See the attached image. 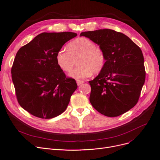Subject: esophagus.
Here are the masks:
<instances>
[{"instance_id":"obj_1","label":"esophagus","mask_w":160,"mask_h":160,"mask_svg":"<svg viewBox=\"0 0 160 160\" xmlns=\"http://www.w3.org/2000/svg\"><path fill=\"white\" fill-rule=\"evenodd\" d=\"M77 85L78 86H80L81 84L83 83V81L82 80H77Z\"/></svg>"}]
</instances>
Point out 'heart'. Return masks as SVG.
I'll use <instances>...</instances> for the list:
<instances>
[{
    "instance_id": "heart-1",
    "label": "heart",
    "mask_w": 160,
    "mask_h": 160,
    "mask_svg": "<svg viewBox=\"0 0 160 160\" xmlns=\"http://www.w3.org/2000/svg\"><path fill=\"white\" fill-rule=\"evenodd\" d=\"M56 60L60 68L71 72L78 60V66L70 73L77 79L86 78L92 74L98 73L105 64L103 50L96 45L93 41L86 38H78L67 45V50H60L56 53Z\"/></svg>"
}]
</instances>
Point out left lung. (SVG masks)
<instances>
[{
	"label": "left lung",
	"mask_w": 160,
	"mask_h": 160,
	"mask_svg": "<svg viewBox=\"0 0 160 160\" xmlns=\"http://www.w3.org/2000/svg\"><path fill=\"white\" fill-rule=\"evenodd\" d=\"M98 44L105 54L102 69L93 80L89 101L107 117H117L138 102L145 80L144 58L141 48L124 33L110 29L82 32Z\"/></svg>",
	"instance_id": "1"
}]
</instances>
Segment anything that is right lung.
Listing matches in <instances>:
<instances>
[{
	"instance_id": "right-lung-1",
	"label": "right lung",
	"mask_w": 160,
	"mask_h": 160,
	"mask_svg": "<svg viewBox=\"0 0 160 160\" xmlns=\"http://www.w3.org/2000/svg\"><path fill=\"white\" fill-rule=\"evenodd\" d=\"M77 36L71 32H43L17 52L11 70L15 95L31 115L51 119L66 110L78 86L59 67L56 55Z\"/></svg>"
}]
</instances>
